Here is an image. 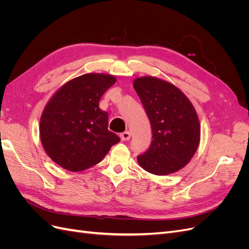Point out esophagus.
Here are the masks:
<instances>
[{
  "label": "esophagus",
  "mask_w": 249,
  "mask_h": 249,
  "mask_svg": "<svg viewBox=\"0 0 249 249\" xmlns=\"http://www.w3.org/2000/svg\"><path fill=\"white\" fill-rule=\"evenodd\" d=\"M130 138H131V133L130 132L125 131V132L120 134V139H122L123 141H127Z\"/></svg>",
  "instance_id": "34e87169"
}]
</instances>
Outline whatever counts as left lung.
<instances>
[{
    "instance_id": "obj_1",
    "label": "left lung",
    "mask_w": 249,
    "mask_h": 249,
    "mask_svg": "<svg viewBox=\"0 0 249 249\" xmlns=\"http://www.w3.org/2000/svg\"><path fill=\"white\" fill-rule=\"evenodd\" d=\"M152 125L153 141L137 157L140 166L157 176L183 168L191 160L200 139L199 120L188 97L170 83L141 77L133 84Z\"/></svg>"
}]
</instances>
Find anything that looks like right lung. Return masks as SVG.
I'll list each match as a JSON object with an SVG mask.
<instances>
[{
  "mask_svg": "<svg viewBox=\"0 0 249 249\" xmlns=\"http://www.w3.org/2000/svg\"><path fill=\"white\" fill-rule=\"evenodd\" d=\"M115 82L111 74H83L67 82L47 104L40 118L41 143L64 169L82 171L93 166L120 141L108 130V113L99 106Z\"/></svg>",
  "mask_w": 249,
  "mask_h": 249,
  "instance_id": "obj_1",
  "label": "right lung"
}]
</instances>
